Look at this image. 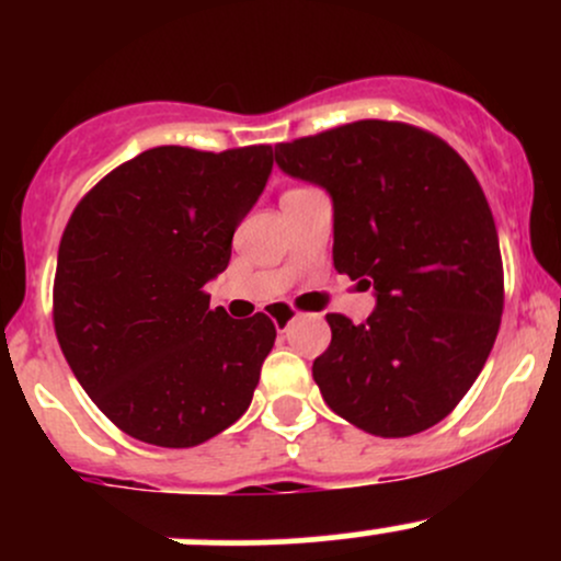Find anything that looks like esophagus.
<instances>
[{
	"label": "esophagus",
	"mask_w": 561,
	"mask_h": 561,
	"mask_svg": "<svg viewBox=\"0 0 561 561\" xmlns=\"http://www.w3.org/2000/svg\"><path fill=\"white\" fill-rule=\"evenodd\" d=\"M272 319H274L276 330H287V327L293 324L295 311H293V308H287L285 302H279V306H274V308H272Z\"/></svg>",
	"instance_id": "34e87169"
}]
</instances>
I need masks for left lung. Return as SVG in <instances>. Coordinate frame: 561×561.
Wrapping results in <instances>:
<instances>
[{
	"mask_svg": "<svg viewBox=\"0 0 561 561\" xmlns=\"http://www.w3.org/2000/svg\"><path fill=\"white\" fill-rule=\"evenodd\" d=\"M274 158L330 192L334 268L377 293L364 324L327 313L332 343L313 362L327 405L379 437L446 420L504 313L499 231L478 176L448 141L401 121L282 141Z\"/></svg>",
	"mask_w": 561,
	"mask_h": 561,
	"instance_id": "8db88e82",
	"label": "left lung"
}]
</instances>
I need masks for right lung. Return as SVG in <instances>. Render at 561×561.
Returning a JSON list of instances; mask_svg holds the SVG:
<instances>
[{
	"mask_svg": "<svg viewBox=\"0 0 561 561\" xmlns=\"http://www.w3.org/2000/svg\"><path fill=\"white\" fill-rule=\"evenodd\" d=\"M272 145H165L126 160L76 205L57 250L53 321L62 356L126 435L190 448L248 411L276 327L231 319L205 282L272 173Z\"/></svg>",
	"mask_w": 561,
	"mask_h": 561,
	"instance_id": "1",
	"label": "right lung"
}]
</instances>
